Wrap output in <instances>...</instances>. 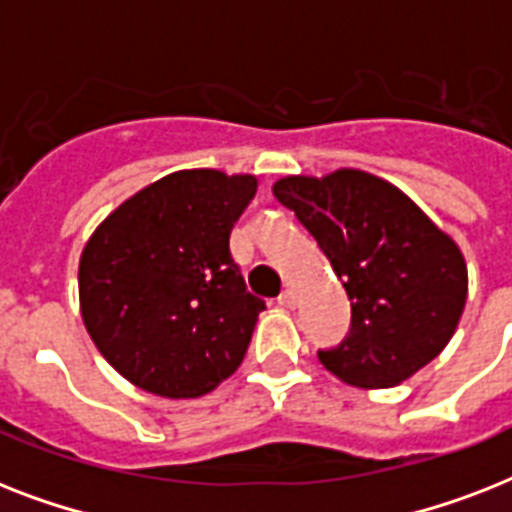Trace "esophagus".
<instances>
[{
  "label": "esophagus",
  "mask_w": 512,
  "mask_h": 512,
  "mask_svg": "<svg viewBox=\"0 0 512 512\" xmlns=\"http://www.w3.org/2000/svg\"><path fill=\"white\" fill-rule=\"evenodd\" d=\"M297 303H300V295H297L295 287H287V289H284V292H281V297H279L281 308H287V311H292V308H297Z\"/></svg>",
  "instance_id": "34e87169"
}]
</instances>
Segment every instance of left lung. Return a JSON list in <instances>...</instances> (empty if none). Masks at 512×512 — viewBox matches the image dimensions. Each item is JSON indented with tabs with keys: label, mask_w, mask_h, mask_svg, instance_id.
<instances>
[{
	"label": "left lung",
	"mask_w": 512,
	"mask_h": 512,
	"mask_svg": "<svg viewBox=\"0 0 512 512\" xmlns=\"http://www.w3.org/2000/svg\"><path fill=\"white\" fill-rule=\"evenodd\" d=\"M273 196L348 292L350 335L319 361L353 388H393L449 345L468 300L462 249L401 188L364 170L287 175Z\"/></svg>",
	"instance_id": "8db88e82"
}]
</instances>
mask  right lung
<instances>
[{"instance_id": "1", "label": "right lung", "mask_w": 512, "mask_h": 512, "mask_svg": "<svg viewBox=\"0 0 512 512\" xmlns=\"http://www.w3.org/2000/svg\"><path fill=\"white\" fill-rule=\"evenodd\" d=\"M255 191V175L177 170L132 193L87 239L84 329L135 388L199 398L244 361L265 305L244 287L228 239Z\"/></svg>"}]
</instances>
